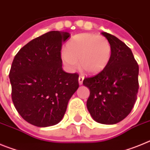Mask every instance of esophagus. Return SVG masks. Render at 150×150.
I'll use <instances>...</instances> for the list:
<instances>
[{
    "label": "esophagus",
    "mask_w": 150,
    "mask_h": 150,
    "mask_svg": "<svg viewBox=\"0 0 150 150\" xmlns=\"http://www.w3.org/2000/svg\"><path fill=\"white\" fill-rule=\"evenodd\" d=\"M83 79H84V76H82V75H80V76H79V85L83 84Z\"/></svg>",
    "instance_id": "34e87169"
}]
</instances>
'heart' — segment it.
Segmentation results:
<instances>
[{
    "mask_svg": "<svg viewBox=\"0 0 150 150\" xmlns=\"http://www.w3.org/2000/svg\"><path fill=\"white\" fill-rule=\"evenodd\" d=\"M112 54L109 40L101 35L93 34H76L69 41L62 54L64 64L70 71L79 67L85 72H100L108 64Z\"/></svg>",
    "mask_w": 150,
    "mask_h": 150,
    "instance_id": "obj_1",
    "label": "heart"
}]
</instances>
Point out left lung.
Instances as JSON below:
<instances>
[{"instance_id":"1","label":"left lung","mask_w":150,"mask_h":150,"mask_svg":"<svg viewBox=\"0 0 150 150\" xmlns=\"http://www.w3.org/2000/svg\"><path fill=\"white\" fill-rule=\"evenodd\" d=\"M111 44L109 63L100 73L85 78L90 90L87 108L97 122L113 125L129 114L137 100L139 67L131 49L116 37L102 32Z\"/></svg>"}]
</instances>
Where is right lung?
I'll use <instances>...</instances> for the list:
<instances>
[{
    "label": "right lung",
    "instance_id": "obj_1",
    "mask_svg": "<svg viewBox=\"0 0 150 150\" xmlns=\"http://www.w3.org/2000/svg\"><path fill=\"white\" fill-rule=\"evenodd\" d=\"M67 32L50 31L30 40L16 55L10 69L12 100L24 120L48 127L62 120L79 88V75L62 70V43Z\"/></svg>",
    "mask_w": 150,
    "mask_h": 150
}]
</instances>
